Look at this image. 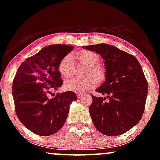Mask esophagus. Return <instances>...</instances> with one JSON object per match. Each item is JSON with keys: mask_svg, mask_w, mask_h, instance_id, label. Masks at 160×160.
<instances>
[{"mask_svg": "<svg viewBox=\"0 0 160 160\" xmlns=\"http://www.w3.org/2000/svg\"><path fill=\"white\" fill-rule=\"evenodd\" d=\"M83 95H84V94H83V93H77V98H81L83 96Z\"/></svg>", "mask_w": 160, "mask_h": 160, "instance_id": "esophagus-1", "label": "esophagus"}]
</instances>
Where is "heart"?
<instances>
[{
  "instance_id": "b5f03b06",
  "label": "heart",
  "mask_w": 160,
  "mask_h": 160,
  "mask_svg": "<svg viewBox=\"0 0 160 160\" xmlns=\"http://www.w3.org/2000/svg\"><path fill=\"white\" fill-rule=\"evenodd\" d=\"M77 59L78 64L83 65L86 69L83 72V78H74L67 80L64 84L66 90L73 92H86L98 85V81L105 80L106 70L99 64V56L94 52L82 50L72 55ZM58 70L64 79L70 78L74 73L73 59L70 55L64 56L59 62Z\"/></svg>"
}]
</instances>
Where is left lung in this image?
Returning a JSON list of instances; mask_svg holds the SVG:
<instances>
[{
	"mask_svg": "<svg viewBox=\"0 0 160 160\" xmlns=\"http://www.w3.org/2000/svg\"><path fill=\"white\" fill-rule=\"evenodd\" d=\"M83 48L101 55L106 69L105 82L96 90L105 97L91 95L89 111L93 125L104 135H122L135 126L144 113L148 83L141 65L134 56L108 44Z\"/></svg>",
	"mask_w": 160,
	"mask_h": 160,
	"instance_id": "left-lung-1",
	"label": "left lung"
}]
</instances>
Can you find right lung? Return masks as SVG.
I'll return each instance as SVG.
<instances>
[{
  "label": "right lung",
  "instance_id": "obj_1",
  "mask_svg": "<svg viewBox=\"0 0 160 160\" xmlns=\"http://www.w3.org/2000/svg\"><path fill=\"white\" fill-rule=\"evenodd\" d=\"M72 49V46L51 45L27 58L18 69L12 87L16 114L24 126L36 135L48 136L61 129L71 102L77 100L72 91L49 98L63 83L58 66Z\"/></svg>",
  "mask_w": 160,
  "mask_h": 160
}]
</instances>
